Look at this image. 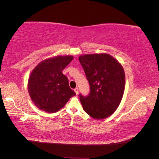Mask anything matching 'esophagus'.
Listing matches in <instances>:
<instances>
[{"mask_svg":"<svg viewBox=\"0 0 159 159\" xmlns=\"http://www.w3.org/2000/svg\"><path fill=\"white\" fill-rule=\"evenodd\" d=\"M74 91H75V93L78 95V91H79V89H78V88H75V89H74Z\"/></svg>","mask_w":159,"mask_h":159,"instance_id":"34e87169","label":"esophagus"}]
</instances>
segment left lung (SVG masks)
Segmentation results:
<instances>
[{"mask_svg":"<svg viewBox=\"0 0 159 159\" xmlns=\"http://www.w3.org/2000/svg\"><path fill=\"white\" fill-rule=\"evenodd\" d=\"M79 60L90 86L87 96L79 95L84 111L96 119L110 116L123 95L125 75L123 66L107 54L81 56Z\"/></svg>","mask_w":159,"mask_h":159,"instance_id":"1","label":"left lung"}]
</instances>
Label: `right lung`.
I'll use <instances>...</instances> for the list:
<instances>
[{"instance_id":"obj_1","label":"right lung","mask_w":159,"mask_h":159,"mask_svg":"<svg viewBox=\"0 0 159 159\" xmlns=\"http://www.w3.org/2000/svg\"><path fill=\"white\" fill-rule=\"evenodd\" d=\"M72 60L71 56H57L43 60L33 70L28 90L38 108L48 113L57 112L75 95L70 88L68 78L61 72Z\"/></svg>"}]
</instances>
